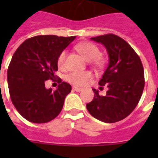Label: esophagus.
<instances>
[{
	"label": "esophagus",
	"mask_w": 158,
	"mask_h": 158,
	"mask_svg": "<svg viewBox=\"0 0 158 158\" xmlns=\"http://www.w3.org/2000/svg\"><path fill=\"white\" fill-rule=\"evenodd\" d=\"M73 89H74V91H76V92H80L83 90L82 88H78V87H73Z\"/></svg>",
	"instance_id": "1"
}]
</instances>
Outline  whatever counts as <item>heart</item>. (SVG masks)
Wrapping results in <instances>:
<instances>
[{
	"label": "heart",
	"mask_w": 158,
	"mask_h": 158,
	"mask_svg": "<svg viewBox=\"0 0 158 158\" xmlns=\"http://www.w3.org/2000/svg\"><path fill=\"white\" fill-rule=\"evenodd\" d=\"M77 51L89 61L94 62L97 65H102L103 63V58L99 56L100 50L95 44L90 42L80 43L76 46ZM66 52L63 51L58 56L57 64L60 68L64 66ZM92 78V73L90 71H73L69 73L66 77V80L75 86H84L89 83Z\"/></svg>",
	"instance_id": "b5f03b06"
}]
</instances>
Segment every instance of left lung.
<instances>
[{"instance_id": "left-lung-1", "label": "left lung", "mask_w": 158, "mask_h": 158, "mask_svg": "<svg viewBox=\"0 0 158 158\" xmlns=\"http://www.w3.org/2000/svg\"><path fill=\"white\" fill-rule=\"evenodd\" d=\"M103 44L107 51L109 64L99 81L107 86L106 96H100L93 89L94 98L86 104L94 118L106 123H115L125 119L135 110L144 88V72L139 56L127 42L115 34L91 38Z\"/></svg>"}]
</instances>
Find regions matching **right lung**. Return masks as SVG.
Listing matches in <instances>:
<instances>
[{"instance_id": "add662e5", "label": "right lung", "mask_w": 158, "mask_h": 158, "mask_svg": "<svg viewBox=\"0 0 158 158\" xmlns=\"http://www.w3.org/2000/svg\"><path fill=\"white\" fill-rule=\"evenodd\" d=\"M73 37L39 35L25 40L14 53L7 70L9 92L19 113L33 123H47L61 111L70 84L61 82L56 90L46 89L58 70L57 59Z\"/></svg>"}]
</instances>
